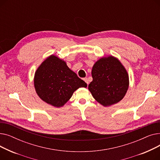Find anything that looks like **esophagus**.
I'll use <instances>...</instances> for the list:
<instances>
[{
  "label": "esophagus",
  "instance_id": "obj_1",
  "mask_svg": "<svg viewBox=\"0 0 160 160\" xmlns=\"http://www.w3.org/2000/svg\"><path fill=\"white\" fill-rule=\"evenodd\" d=\"M83 80H84L86 82V83H87L88 86V84H89V80H88V78H83Z\"/></svg>",
  "mask_w": 160,
  "mask_h": 160
}]
</instances>
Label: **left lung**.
Instances as JSON below:
<instances>
[{"label": "left lung", "instance_id": "8db88e82", "mask_svg": "<svg viewBox=\"0 0 160 160\" xmlns=\"http://www.w3.org/2000/svg\"><path fill=\"white\" fill-rule=\"evenodd\" d=\"M92 81L88 89L93 98L104 106L119 102L128 90V73L121 63L113 56L102 58L92 69Z\"/></svg>", "mask_w": 160, "mask_h": 160}]
</instances>
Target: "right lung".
<instances>
[{"label":"right lung","mask_w":160,"mask_h":160,"mask_svg":"<svg viewBox=\"0 0 160 160\" xmlns=\"http://www.w3.org/2000/svg\"><path fill=\"white\" fill-rule=\"evenodd\" d=\"M34 86L38 96L55 107L63 106L79 88L87 83L55 56L45 60L36 72Z\"/></svg>","instance_id":"1"}]
</instances>
